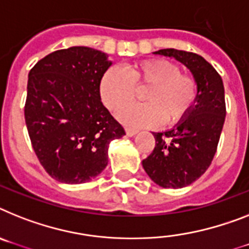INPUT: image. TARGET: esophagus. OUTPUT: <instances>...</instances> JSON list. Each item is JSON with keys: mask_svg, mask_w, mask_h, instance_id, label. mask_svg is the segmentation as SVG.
Listing matches in <instances>:
<instances>
[{"mask_svg": "<svg viewBox=\"0 0 249 249\" xmlns=\"http://www.w3.org/2000/svg\"><path fill=\"white\" fill-rule=\"evenodd\" d=\"M125 133H126V135H128V137H134V135L138 133V130L137 129H133V128H125Z\"/></svg>", "mask_w": 249, "mask_h": 249, "instance_id": "1", "label": "esophagus"}]
</instances>
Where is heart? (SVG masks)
<instances>
[{"mask_svg":"<svg viewBox=\"0 0 249 249\" xmlns=\"http://www.w3.org/2000/svg\"><path fill=\"white\" fill-rule=\"evenodd\" d=\"M143 86H149L142 95L145 104L128 106L119 114L123 123L134 128L182 121L199 92L195 78L181 73L178 66L166 59H148L124 70L106 71L100 81V95L110 110L119 111L133 101L135 89Z\"/></svg>","mask_w":249,"mask_h":249,"instance_id":"b5f03b06","label":"heart"}]
</instances>
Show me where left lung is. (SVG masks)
Listing matches in <instances>:
<instances>
[{"label":"left lung","mask_w":249,"mask_h":249,"mask_svg":"<svg viewBox=\"0 0 249 249\" xmlns=\"http://www.w3.org/2000/svg\"><path fill=\"white\" fill-rule=\"evenodd\" d=\"M153 54L175 58L187 67L197 83V99L189 115L171 130L153 133L156 147L142 162L153 182L164 189H182L201 177L216 153L225 120L224 85L201 55L177 49Z\"/></svg>","instance_id":"8db88e82"}]
</instances>
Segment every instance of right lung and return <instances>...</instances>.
Segmentation results:
<instances>
[{"label":"right lung","mask_w":249,"mask_h":249,"mask_svg":"<svg viewBox=\"0 0 249 249\" xmlns=\"http://www.w3.org/2000/svg\"><path fill=\"white\" fill-rule=\"evenodd\" d=\"M108 55L89 47L48 54L31 68L25 121L37 160L59 182H89L107 166L108 144L124 128L102 105Z\"/></svg>","instance_id":"obj_1"}]
</instances>
